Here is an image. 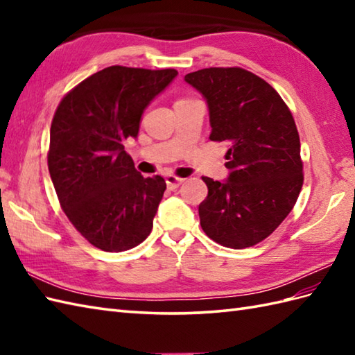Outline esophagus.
Here are the masks:
<instances>
[{
    "label": "esophagus",
    "instance_id": "obj_1",
    "mask_svg": "<svg viewBox=\"0 0 355 355\" xmlns=\"http://www.w3.org/2000/svg\"><path fill=\"white\" fill-rule=\"evenodd\" d=\"M183 182H184L183 178H178L175 175H168V177H166V184H168V189H171V191L177 189V187L182 184Z\"/></svg>",
    "mask_w": 355,
    "mask_h": 355
}]
</instances>
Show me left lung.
<instances>
[{
  "label": "left lung",
  "instance_id": "1",
  "mask_svg": "<svg viewBox=\"0 0 355 355\" xmlns=\"http://www.w3.org/2000/svg\"><path fill=\"white\" fill-rule=\"evenodd\" d=\"M184 80L207 102L210 140L230 145L225 182L202 177L201 227L224 247H252L277 229L302 189L296 123L276 89L247 70L214 67Z\"/></svg>",
  "mask_w": 355,
  "mask_h": 355
}]
</instances>
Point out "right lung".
Segmentation results:
<instances>
[{"label": "right lung", "instance_id": "obj_1", "mask_svg": "<svg viewBox=\"0 0 355 355\" xmlns=\"http://www.w3.org/2000/svg\"><path fill=\"white\" fill-rule=\"evenodd\" d=\"M177 74L108 67L74 87L53 117L49 172L59 202L103 252L130 250L153 230L166 183L143 178L123 143L137 137L143 111Z\"/></svg>", "mask_w": 355, "mask_h": 355}]
</instances>
